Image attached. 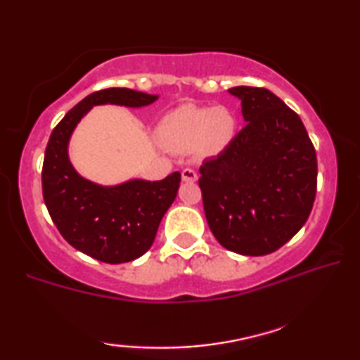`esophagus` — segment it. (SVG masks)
<instances>
[{"mask_svg": "<svg viewBox=\"0 0 360 360\" xmlns=\"http://www.w3.org/2000/svg\"><path fill=\"white\" fill-rule=\"evenodd\" d=\"M181 179H184V181H196L198 180V174L193 169H184V172H181Z\"/></svg>", "mask_w": 360, "mask_h": 360, "instance_id": "1", "label": "esophagus"}]
</instances>
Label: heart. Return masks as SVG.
<instances>
[{
    "label": "heart",
    "instance_id": "heart-1",
    "mask_svg": "<svg viewBox=\"0 0 360 360\" xmlns=\"http://www.w3.org/2000/svg\"><path fill=\"white\" fill-rule=\"evenodd\" d=\"M237 118L227 107L185 103L167 113L158 127V139L174 153L217 155L236 136Z\"/></svg>",
    "mask_w": 360,
    "mask_h": 360
}]
</instances>
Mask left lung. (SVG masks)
<instances>
[{"label":"left lung","mask_w":360,"mask_h":360,"mask_svg":"<svg viewBox=\"0 0 360 360\" xmlns=\"http://www.w3.org/2000/svg\"><path fill=\"white\" fill-rule=\"evenodd\" d=\"M245 128L200 167L207 226L231 252L262 257L307 222L316 195V154L300 117L263 87L229 89Z\"/></svg>","instance_id":"obj_1"}]
</instances>
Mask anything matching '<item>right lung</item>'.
<instances>
[{
	"mask_svg": "<svg viewBox=\"0 0 360 360\" xmlns=\"http://www.w3.org/2000/svg\"><path fill=\"white\" fill-rule=\"evenodd\" d=\"M158 98L127 87L92 92L50 134L41 169L45 206L65 240L98 262L127 263L148 252L176 198L181 175L174 172L159 181L131 179L112 186L94 184L72 167L68 154L71 134L92 107L141 108Z\"/></svg>",
	"mask_w": 360,
	"mask_h": 360,
	"instance_id": "1",
	"label": "right lung"
}]
</instances>
